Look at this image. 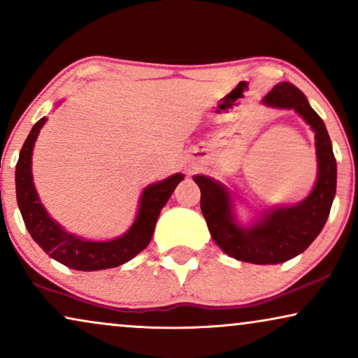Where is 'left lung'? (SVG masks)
<instances>
[{
    "mask_svg": "<svg viewBox=\"0 0 358 358\" xmlns=\"http://www.w3.org/2000/svg\"><path fill=\"white\" fill-rule=\"evenodd\" d=\"M262 104L293 109L315 130L317 180L311 194L292 207L272 208L244 228L234 220L231 195L223 184L207 176H194V180L202 194L200 208L210 234L228 256L251 264H280L305 251L324 228L336 195L337 166L324 122L295 85L278 83Z\"/></svg>",
    "mask_w": 358,
    "mask_h": 358,
    "instance_id": "left-lung-1",
    "label": "left lung"
}]
</instances>
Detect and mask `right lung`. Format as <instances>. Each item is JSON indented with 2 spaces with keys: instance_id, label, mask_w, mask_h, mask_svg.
<instances>
[{
  "instance_id": "right-lung-1",
  "label": "right lung",
  "mask_w": 358,
  "mask_h": 358,
  "mask_svg": "<svg viewBox=\"0 0 358 358\" xmlns=\"http://www.w3.org/2000/svg\"><path fill=\"white\" fill-rule=\"evenodd\" d=\"M45 122V117H42L32 127L16 164V197L27 231L48 256L75 271H102L129 262L150 244L161 208L184 176L174 174L161 182L148 185L141 194L134 224L122 236L110 241H92L76 236L48 217L32 182V150Z\"/></svg>"
}]
</instances>
